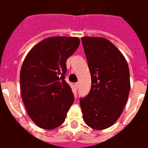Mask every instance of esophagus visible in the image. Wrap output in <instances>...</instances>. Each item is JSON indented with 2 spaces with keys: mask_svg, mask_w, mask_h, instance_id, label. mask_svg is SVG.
Instances as JSON below:
<instances>
[{
  "mask_svg": "<svg viewBox=\"0 0 148 148\" xmlns=\"http://www.w3.org/2000/svg\"><path fill=\"white\" fill-rule=\"evenodd\" d=\"M75 87H76V88H79V82H76V83L75 84Z\"/></svg>",
  "mask_w": 148,
  "mask_h": 148,
  "instance_id": "1",
  "label": "esophagus"
}]
</instances>
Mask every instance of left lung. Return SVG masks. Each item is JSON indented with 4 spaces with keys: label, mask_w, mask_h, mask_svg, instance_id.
I'll return each mask as SVG.
<instances>
[{
    "label": "left lung",
    "mask_w": 148,
    "mask_h": 148,
    "mask_svg": "<svg viewBox=\"0 0 148 148\" xmlns=\"http://www.w3.org/2000/svg\"><path fill=\"white\" fill-rule=\"evenodd\" d=\"M82 42L92 78L90 92L79 101L83 120L93 129H106L121 116L128 99V65L107 39L83 36Z\"/></svg>",
    "instance_id": "1"
}]
</instances>
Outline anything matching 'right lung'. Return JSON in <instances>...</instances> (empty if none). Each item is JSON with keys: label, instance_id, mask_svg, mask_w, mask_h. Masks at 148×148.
Returning a JSON list of instances; mask_svg holds the SVG:
<instances>
[{"label": "right lung", "instance_id": "1", "mask_svg": "<svg viewBox=\"0 0 148 148\" xmlns=\"http://www.w3.org/2000/svg\"><path fill=\"white\" fill-rule=\"evenodd\" d=\"M79 43L78 37H48L35 45L23 60L20 73L21 98L29 118L42 129L62 125L74 101L65 74L67 59Z\"/></svg>", "mask_w": 148, "mask_h": 148}]
</instances>
